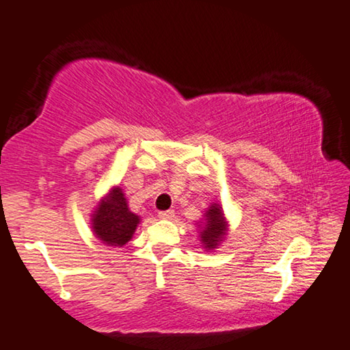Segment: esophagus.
<instances>
[{
  "label": "esophagus",
  "instance_id": "obj_1",
  "mask_svg": "<svg viewBox=\"0 0 350 350\" xmlns=\"http://www.w3.org/2000/svg\"><path fill=\"white\" fill-rule=\"evenodd\" d=\"M159 217L163 218V220H171L174 217V211H161L159 212Z\"/></svg>",
  "mask_w": 350,
  "mask_h": 350
}]
</instances>
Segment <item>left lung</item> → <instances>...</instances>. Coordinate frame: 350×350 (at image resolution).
<instances>
[{
    "instance_id": "8db88e82",
    "label": "left lung",
    "mask_w": 350,
    "mask_h": 350,
    "mask_svg": "<svg viewBox=\"0 0 350 350\" xmlns=\"http://www.w3.org/2000/svg\"><path fill=\"white\" fill-rule=\"evenodd\" d=\"M200 226V237L201 243L207 252L215 250L218 245L225 241L228 232V221L223 213V208L220 204H212L204 213V221H201Z\"/></svg>"
}]
</instances>
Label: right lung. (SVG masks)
<instances>
[{"label":"right lung","mask_w":350,"mask_h":350,"mask_svg":"<svg viewBox=\"0 0 350 350\" xmlns=\"http://www.w3.org/2000/svg\"><path fill=\"white\" fill-rule=\"evenodd\" d=\"M91 221L97 239H100L108 247H122L132 239L139 223V217L130 212L122 189L114 187L98 202Z\"/></svg>","instance_id":"1"}]
</instances>
